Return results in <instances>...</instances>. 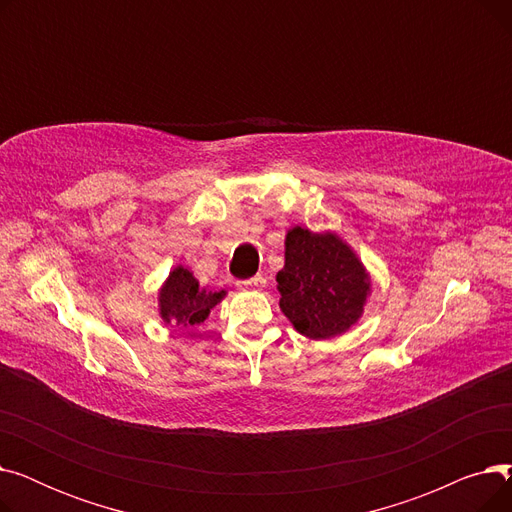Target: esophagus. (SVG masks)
<instances>
[{"label": "esophagus", "instance_id": "34e87169", "mask_svg": "<svg viewBox=\"0 0 512 512\" xmlns=\"http://www.w3.org/2000/svg\"><path fill=\"white\" fill-rule=\"evenodd\" d=\"M236 286L240 290H261V288H265V278L255 276V278H249V280H240V282H236Z\"/></svg>", "mask_w": 512, "mask_h": 512}]
</instances>
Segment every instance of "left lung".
Segmentation results:
<instances>
[{"mask_svg":"<svg viewBox=\"0 0 512 512\" xmlns=\"http://www.w3.org/2000/svg\"><path fill=\"white\" fill-rule=\"evenodd\" d=\"M284 267L276 282L280 309L299 334L328 340L363 315L371 280L361 259L334 232L294 226L284 240Z\"/></svg>","mask_w":512,"mask_h":512,"instance_id":"8db88e82","label":"left lung"}]
</instances>
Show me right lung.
Returning a JSON list of instances; mask_svg holds the SVG:
<instances>
[{
  "instance_id": "1",
  "label": "right lung",
  "mask_w": 512,
  "mask_h": 512,
  "mask_svg": "<svg viewBox=\"0 0 512 512\" xmlns=\"http://www.w3.org/2000/svg\"><path fill=\"white\" fill-rule=\"evenodd\" d=\"M226 297V292H213L199 286L191 270L178 265L159 290V315L166 324L180 330L195 328L209 317V311Z\"/></svg>"
}]
</instances>
